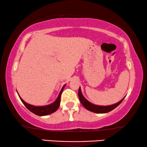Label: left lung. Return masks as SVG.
<instances>
[{
    "label": "left lung",
    "mask_w": 147,
    "mask_h": 147,
    "mask_svg": "<svg viewBox=\"0 0 147 147\" xmlns=\"http://www.w3.org/2000/svg\"><path fill=\"white\" fill-rule=\"evenodd\" d=\"M78 96H79L80 102H81L82 105L86 108V109L89 110V111L95 112V113H98V114L107 113V112L112 111V110H114V108L117 107V106L119 105V104L121 103V102L123 101V100L124 99V98H123L121 100H120V101L114 104H112V105H108V106L96 105V104H94L91 103V102H90L88 100H87L85 98H84V96L82 93L80 87L79 88V91H78Z\"/></svg>",
    "instance_id": "left-lung-1"
}]
</instances>
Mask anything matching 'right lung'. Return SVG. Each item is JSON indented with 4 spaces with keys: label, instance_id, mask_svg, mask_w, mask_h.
<instances>
[{
    "label": "right lung",
    "instance_id": "1",
    "mask_svg": "<svg viewBox=\"0 0 147 147\" xmlns=\"http://www.w3.org/2000/svg\"><path fill=\"white\" fill-rule=\"evenodd\" d=\"M65 84L64 85L63 87H62L61 91H60L59 96L57 98V99L55 100V101L53 102V103L51 104H49V105H46V106H33L31 105V104H29L25 102L24 100L22 99V98L20 97V96L19 95L20 99L22 101V102L24 104L27 108L29 110H30L31 112H33L37 116H46V115H49L50 114L53 113L54 112H55L56 110L58 109L59 106L60 105V99H61V94L63 92V90L64 89V87H65Z\"/></svg>",
    "mask_w": 147,
    "mask_h": 147
}]
</instances>
